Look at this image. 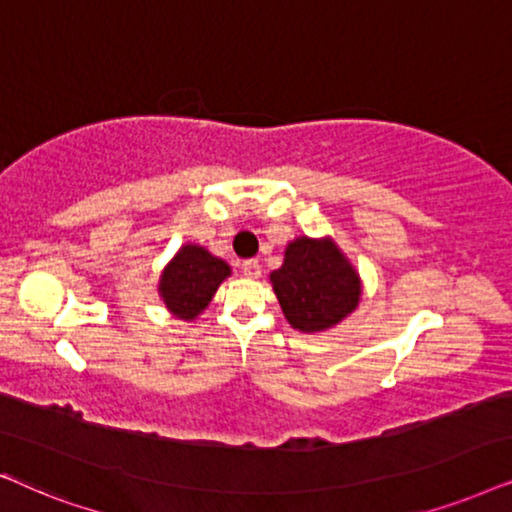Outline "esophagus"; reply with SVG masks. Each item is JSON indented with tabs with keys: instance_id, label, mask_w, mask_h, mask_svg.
Masks as SVG:
<instances>
[{
	"instance_id": "obj_1",
	"label": "esophagus",
	"mask_w": 512,
	"mask_h": 512,
	"mask_svg": "<svg viewBox=\"0 0 512 512\" xmlns=\"http://www.w3.org/2000/svg\"><path fill=\"white\" fill-rule=\"evenodd\" d=\"M241 271H243L245 278H260L262 276V267H260V262H257V260H245L241 264Z\"/></svg>"
}]
</instances>
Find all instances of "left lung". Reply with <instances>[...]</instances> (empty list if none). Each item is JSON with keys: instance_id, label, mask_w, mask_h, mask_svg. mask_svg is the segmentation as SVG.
<instances>
[{"instance_id": "left-lung-1", "label": "left lung", "mask_w": 512, "mask_h": 512, "mask_svg": "<svg viewBox=\"0 0 512 512\" xmlns=\"http://www.w3.org/2000/svg\"><path fill=\"white\" fill-rule=\"evenodd\" d=\"M269 278L285 318L299 332L342 323L363 292L358 271L332 238H295L285 248L283 267Z\"/></svg>"}]
</instances>
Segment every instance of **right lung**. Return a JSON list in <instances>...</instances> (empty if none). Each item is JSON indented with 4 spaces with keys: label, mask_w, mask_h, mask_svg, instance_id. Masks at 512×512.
Returning <instances> with one entry per match:
<instances>
[{
    "label": "right lung",
    "mask_w": 512,
    "mask_h": 512,
    "mask_svg": "<svg viewBox=\"0 0 512 512\" xmlns=\"http://www.w3.org/2000/svg\"><path fill=\"white\" fill-rule=\"evenodd\" d=\"M231 274L229 264L206 248L187 243L163 269L159 295L166 309L182 320H194L210 304L220 283Z\"/></svg>",
    "instance_id": "obj_1"
}]
</instances>
